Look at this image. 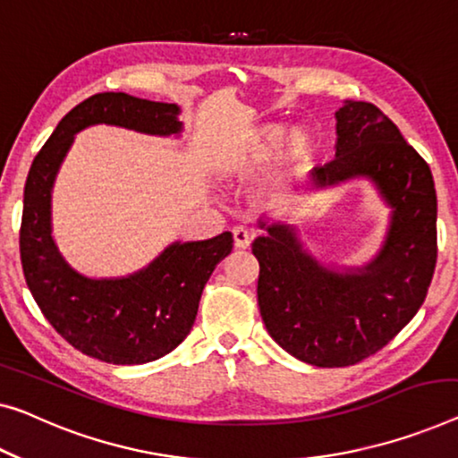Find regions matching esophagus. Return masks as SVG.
Masks as SVG:
<instances>
[{
  "instance_id": "esophagus-1",
  "label": "esophagus",
  "mask_w": 458,
  "mask_h": 458,
  "mask_svg": "<svg viewBox=\"0 0 458 458\" xmlns=\"http://www.w3.org/2000/svg\"><path fill=\"white\" fill-rule=\"evenodd\" d=\"M232 238H234V247L236 249H249L250 247L252 236H250V232L247 228L236 226L234 230H232Z\"/></svg>"
}]
</instances>
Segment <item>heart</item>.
<instances>
[{"label": "heart", "mask_w": 458, "mask_h": 458, "mask_svg": "<svg viewBox=\"0 0 458 458\" xmlns=\"http://www.w3.org/2000/svg\"><path fill=\"white\" fill-rule=\"evenodd\" d=\"M279 141H282V127L271 125L265 129L261 138H259L257 160H267L269 156L277 149ZM315 149H317V140L315 135H312V131H309L306 127L290 129L284 140V156L294 164L309 162L312 158V154H315Z\"/></svg>", "instance_id": "b5f03b06"}]
</instances>
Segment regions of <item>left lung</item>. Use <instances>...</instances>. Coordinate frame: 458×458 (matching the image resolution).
Returning a JSON list of instances; mask_svg holds the SVG:
<instances>
[{
	"instance_id": "obj_1",
	"label": "left lung",
	"mask_w": 458,
	"mask_h": 458,
	"mask_svg": "<svg viewBox=\"0 0 458 458\" xmlns=\"http://www.w3.org/2000/svg\"><path fill=\"white\" fill-rule=\"evenodd\" d=\"M335 160L310 174V187L368 176L393 208L374 261L356 271L323 267L288 224L259 222L257 300L277 345L318 368H344L374 356L415 317L432 284L436 189L428 162L370 102L347 100L335 113Z\"/></svg>"
}]
</instances>
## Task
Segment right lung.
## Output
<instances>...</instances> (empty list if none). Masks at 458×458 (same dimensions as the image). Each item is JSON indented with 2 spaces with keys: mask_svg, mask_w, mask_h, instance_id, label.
<instances>
[{
  "mask_svg": "<svg viewBox=\"0 0 458 458\" xmlns=\"http://www.w3.org/2000/svg\"><path fill=\"white\" fill-rule=\"evenodd\" d=\"M179 106L102 92L73 106L34 156L24 187L20 259L40 312L67 344L108 364H146L189 335L216 265L232 234L174 242L129 277L92 279L72 269L51 236V189L73 135L84 127L119 125L149 135L181 133Z\"/></svg>",
  "mask_w": 458,
  "mask_h": 458,
  "instance_id": "1",
  "label": "right lung"
}]
</instances>
